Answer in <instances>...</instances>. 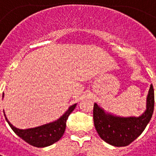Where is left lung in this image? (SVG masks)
<instances>
[{
	"label": "left lung",
	"instance_id": "8db88e82",
	"mask_svg": "<svg viewBox=\"0 0 156 156\" xmlns=\"http://www.w3.org/2000/svg\"><path fill=\"white\" fill-rule=\"evenodd\" d=\"M154 93L150 85L147 96L146 110L140 116L121 117L106 113L96 103L93 105V121L100 137L116 147L129 145L145 129L154 112Z\"/></svg>",
	"mask_w": 156,
	"mask_h": 156
}]
</instances>
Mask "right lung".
Masks as SVG:
<instances>
[{
    "instance_id": "1",
    "label": "right lung",
    "mask_w": 156,
    "mask_h": 156,
    "mask_svg": "<svg viewBox=\"0 0 156 156\" xmlns=\"http://www.w3.org/2000/svg\"><path fill=\"white\" fill-rule=\"evenodd\" d=\"M76 106V104L71 105L68 109L67 111L57 121L29 129H19L15 127L7 120L5 113L4 115L11 128L19 137H21L30 145L35 146L37 148H43V147L51 145L52 144L58 142L62 137L66 128V121L68 120V117L75 109Z\"/></svg>"
}]
</instances>
